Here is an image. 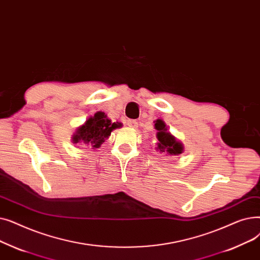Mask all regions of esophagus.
Here are the masks:
<instances>
[{
    "mask_svg": "<svg viewBox=\"0 0 260 260\" xmlns=\"http://www.w3.org/2000/svg\"><path fill=\"white\" fill-rule=\"evenodd\" d=\"M127 125H128L130 128H132V129H137V128L139 127V123H138V121L135 120V119H128Z\"/></svg>",
    "mask_w": 260,
    "mask_h": 260,
    "instance_id": "obj_1",
    "label": "esophagus"
}]
</instances>
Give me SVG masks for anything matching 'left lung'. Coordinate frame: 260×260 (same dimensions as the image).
I'll return each instance as SVG.
<instances>
[{
	"instance_id": "8db88e82",
	"label": "left lung",
	"mask_w": 260,
	"mask_h": 260,
	"mask_svg": "<svg viewBox=\"0 0 260 260\" xmlns=\"http://www.w3.org/2000/svg\"><path fill=\"white\" fill-rule=\"evenodd\" d=\"M154 128L157 130L156 139L157 143L155 144L154 149L159 153H163L166 156L170 155H179L184 151L183 144L178 141L172 135L162 119H156L154 123Z\"/></svg>"
}]
</instances>
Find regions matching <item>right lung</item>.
Returning a JSON list of instances; mask_svg holds the SVG:
<instances>
[{"label": "right lung", "mask_w": 260, "mask_h": 260, "mask_svg": "<svg viewBox=\"0 0 260 260\" xmlns=\"http://www.w3.org/2000/svg\"><path fill=\"white\" fill-rule=\"evenodd\" d=\"M121 126V122H112L107 117V114L98 111L76 129L72 137V143L85 145L96 149L109 139L111 132Z\"/></svg>", "instance_id": "add662e5"}]
</instances>
